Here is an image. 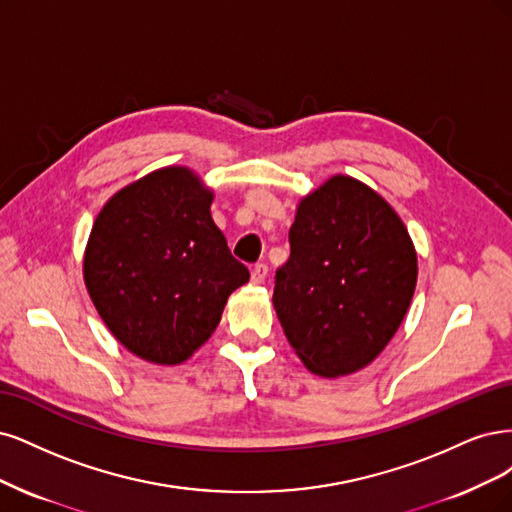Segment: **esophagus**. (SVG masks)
<instances>
[{"label":"esophagus","instance_id":"obj_1","mask_svg":"<svg viewBox=\"0 0 512 512\" xmlns=\"http://www.w3.org/2000/svg\"><path fill=\"white\" fill-rule=\"evenodd\" d=\"M266 276H268V266H266V263H257V266H253L251 280H253L255 285H261L263 280H266Z\"/></svg>","mask_w":512,"mask_h":512}]
</instances>
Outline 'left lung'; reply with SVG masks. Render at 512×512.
Returning <instances> with one entry per match:
<instances>
[{
	"label": "left lung",
	"instance_id": "1",
	"mask_svg": "<svg viewBox=\"0 0 512 512\" xmlns=\"http://www.w3.org/2000/svg\"><path fill=\"white\" fill-rule=\"evenodd\" d=\"M276 272L274 310L302 364L338 378L370 366L402 325L417 251L385 197L334 174L304 195Z\"/></svg>",
	"mask_w": 512,
	"mask_h": 512
}]
</instances>
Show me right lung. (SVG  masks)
Returning <instances> with one entry per match:
<instances>
[{
    "label": "right lung",
    "mask_w": 512,
    "mask_h": 512,
    "mask_svg": "<svg viewBox=\"0 0 512 512\" xmlns=\"http://www.w3.org/2000/svg\"><path fill=\"white\" fill-rule=\"evenodd\" d=\"M212 200L193 170L166 166L114 193L91 227L89 298L110 334L148 364H185L249 280L212 221Z\"/></svg>",
    "instance_id": "obj_1"
}]
</instances>
